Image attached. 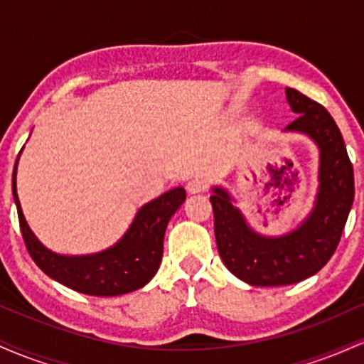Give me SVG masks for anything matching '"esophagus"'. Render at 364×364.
Instances as JSON below:
<instances>
[{"label":"esophagus","mask_w":364,"mask_h":364,"mask_svg":"<svg viewBox=\"0 0 364 364\" xmlns=\"http://www.w3.org/2000/svg\"><path fill=\"white\" fill-rule=\"evenodd\" d=\"M186 190L190 193H200V191H207L208 190V178L203 176V174H198V176L191 178L188 181Z\"/></svg>","instance_id":"esophagus-1"}]
</instances>
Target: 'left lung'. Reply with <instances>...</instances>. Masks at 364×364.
<instances>
[{
	"label": "left lung",
	"instance_id": "left-lung-1",
	"mask_svg": "<svg viewBox=\"0 0 364 364\" xmlns=\"http://www.w3.org/2000/svg\"><path fill=\"white\" fill-rule=\"evenodd\" d=\"M286 95L298 112L286 129L306 133L320 147V191L306 223L291 235L262 237L250 231L224 190L215 188L210 196L220 258L236 277L252 286H286L318 272L339 246L354 200L353 162L336 121L301 92L287 87Z\"/></svg>",
	"mask_w": 364,
	"mask_h": 364
}]
</instances>
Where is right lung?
<instances>
[{
    "instance_id": "obj_1",
    "label": "right lung",
    "mask_w": 364,
    "mask_h": 364,
    "mask_svg": "<svg viewBox=\"0 0 364 364\" xmlns=\"http://www.w3.org/2000/svg\"><path fill=\"white\" fill-rule=\"evenodd\" d=\"M14 169V196L20 231L36 265L70 289L90 296H119L140 289L157 272L164 250V232L174 212L185 202V188H174L149 202L136 214L128 232L112 248L87 257H61L46 250L25 223L16 196Z\"/></svg>"
}]
</instances>
